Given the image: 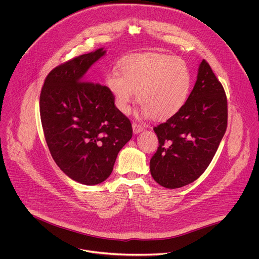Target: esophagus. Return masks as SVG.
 Segmentation results:
<instances>
[{
  "label": "esophagus",
  "instance_id": "esophagus-1",
  "mask_svg": "<svg viewBox=\"0 0 259 259\" xmlns=\"http://www.w3.org/2000/svg\"><path fill=\"white\" fill-rule=\"evenodd\" d=\"M132 127H133V132H134V134H138V133H140L141 131L144 130V127H143L141 124H138V123H136V122L133 123Z\"/></svg>",
  "mask_w": 259,
  "mask_h": 259
}]
</instances>
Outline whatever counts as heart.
<instances>
[{"label":"heart","instance_id":"heart-1","mask_svg":"<svg viewBox=\"0 0 259 259\" xmlns=\"http://www.w3.org/2000/svg\"><path fill=\"white\" fill-rule=\"evenodd\" d=\"M119 71L111 72L106 82L122 113L130 111L135 92L142 112L154 120L172 117L188 100L192 75L180 57L160 53L132 54L119 64Z\"/></svg>","mask_w":259,"mask_h":259}]
</instances>
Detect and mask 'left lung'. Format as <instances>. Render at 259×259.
Returning a JSON list of instances; mask_svg holds the SVG:
<instances>
[{
    "mask_svg": "<svg viewBox=\"0 0 259 259\" xmlns=\"http://www.w3.org/2000/svg\"><path fill=\"white\" fill-rule=\"evenodd\" d=\"M227 98L210 64L203 59L184 107L154 127L157 151L150 159L154 181L178 189L198 180L211 163L226 132Z\"/></svg>",
    "mask_w": 259,
    "mask_h": 259,
    "instance_id": "1",
    "label": "left lung"
}]
</instances>
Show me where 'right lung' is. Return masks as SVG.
Instances as JSON below:
<instances>
[{
    "label": "right lung",
    "instance_id": "1",
    "mask_svg": "<svg viewBox=\"0 0 259 259\" xmlns=\"http://www.w3.org/2000/svg\"><path fill=\"white\" fill-rule=\"evenodd\" d=\"M105 53L99 48L53 68L44 80L39 101L52 158L68 178L87 186L109 178L133 131L108 87L87 80L89 68Z\"/></svg>",
    "mask_w": 259,
    "mask_h": 259
}]
</instances>
